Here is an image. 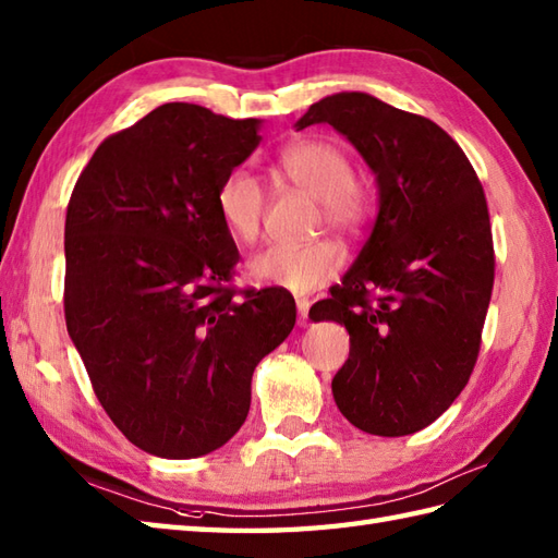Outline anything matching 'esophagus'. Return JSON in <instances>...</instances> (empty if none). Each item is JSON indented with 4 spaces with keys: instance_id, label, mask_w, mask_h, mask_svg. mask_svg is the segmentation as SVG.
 Returning a JSON list of instances; mask_svg holds the SVG:
<instances>
[{
    "instance_id": "obj_1",
    "label": "esophagus",
    "mask_w": 558,
    "mask_h": 558,
    "mask_svg": "<svg viewBox=\"0 0 558 558\" xmlns=\"http://www.w3.org/2000/svg\"><path fill=\"white\" fill-rule=\"evenodd\" d=\"M295 307H299V325L305 327L307 325V311H311V301L299 299V301H295Z\"/></svg>"
}]
</instances>
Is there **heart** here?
<instances>
[{"label":"heart","instance_id":"b5f03b06","mask_svg":"<svg viewBox=\"0 0 558 558\" xmlns=\"http://www.w3.org/2000/svg\"><path fill=\"white\" fill-rule=\"evenodd\" d=\"M279 174L319 203L322 217L331 229L355 233L369 219V193L353 177V162L339 143L307 138L289 145L279 155ZM217 213L233 236L253 243L263 229L265 193L245 169H233L217 189ZM343 265L337 243L269 245L251 257V275L293 293H307L331 279Z\"/></svg>","mask_w":558,"mask_h":558}]
</instances>
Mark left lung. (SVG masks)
<instances>
[{"mask_svg":"<svg viewBox=\"0 0 558 558\" xmlns=\"http://www.w3.org/2000/svg\"><path fill=\"white\" fill-rule=\"evenodd\" d=\"M329 123L377 179L379 209L363 251L311 319L349 329L331 393L351 425L403 437L435 423L473 373L494 287L485 191L435 121L367 93H337L295 121Z\"/></svg>","mask_w":558,"mask_h":558,"instance_id":"1","label":"left lung"}]
</instances>
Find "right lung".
<instances>
[{
	"label": "right lung",
	"mask_w": 558,
	"mask_h": 558,
	"mask_svg": "<svg viewBox=\"0 0 558 558\" xmlns=\"http://www.w3.org/2000/svg\"><path fill=\"white\" fill-rule=\"evenodd\" d=\"M257 129L162 105L102 141L71 193L69 337L111 423L159 458L225 447L251 411L257 363L295 325L287 289L227 287L239 247L217 189L253 155Z\"/></svg>",
	"instance_id": "right-lung-1"
}]
</instances>
